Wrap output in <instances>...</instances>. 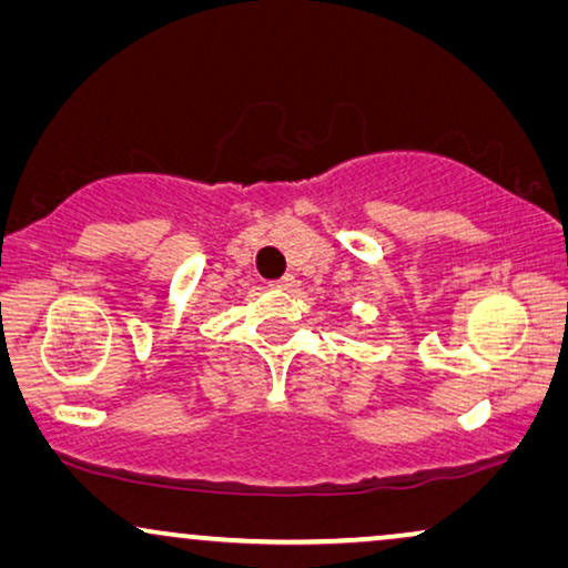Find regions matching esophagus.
I'll use <instances>...</instances> for the list:
<instances>
[{
    "label": "esophagus",
    "mask_w": 568,
    "mask_h": 568,
    "mask_svg": "<svg viewBox=\"0 0 568 568\" xmlns=\"http://www.w3.org/2000/svg\"><path fill=\"white\" fill-rule=\"evenodd\" d=\"M271 286H276V290H292V286H294V276H292V274H284L282 278H276V282L271 284Z\"/></svg>",
    "instance_id": "1"
}]
</instances>
